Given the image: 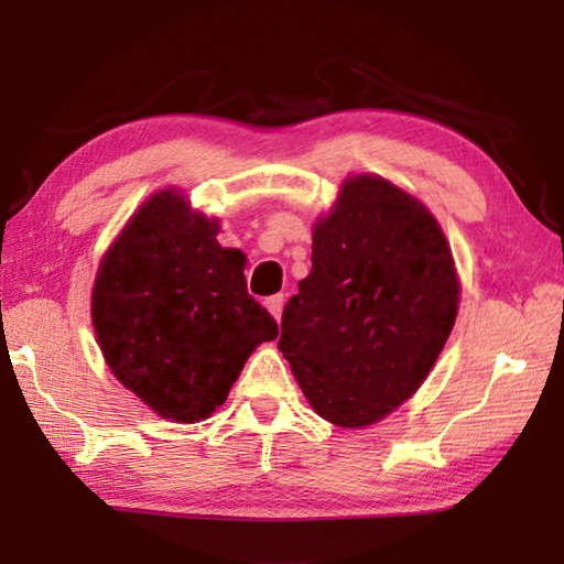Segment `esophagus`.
<instances>
[{"label":"esophagus","mask_w":564,"mask_h":564,"mask_svg":"<svg viewBox=\"0 0 564 564\" xmlns=\"http://www.w3.org/2000/svg\"><path fill=\"white\" fill-rule=\"evenodd\" d=\"M283 303H285V299L283 295L279 293V295H271L269 301H265V308L271 311V316L275 318V321H281V313H283Z\"/></svg>","instance_id":"34e87169"}]
</instances>
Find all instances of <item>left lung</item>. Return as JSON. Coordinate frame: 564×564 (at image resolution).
<instances>
[{
  "label": "left lung",
  "mask_w": 564,
  "mask_h": 564,
  "mask_svg": "<svg viewBox=\"0 0 564 564\" xmlns=\"http://www.w3.org/2000/svg\"><path fill=\"white\" fill-rule=\"evenodd\" d=\"M311 261L283 308L279 350L323 420L373 425L415 393L451 336V246L417 198L360 174L318 218Z\"/></svg>",
  "instance_id": "8db88e82"
}]
</instances>
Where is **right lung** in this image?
<instances>
[{"mask_svg":"<svg viewBox=\"0 0 564 564\" xmlns=\"http://www.w3.org/2000/svg\"><path fill=\"white\" fill-rule=\"evenodd\" d=\"M218 221L159 191L104 253L91 321L111 373L161 417L198 423L224 405L279 323L246 291V256Z\"/></svg>","mask_w":564,"mask_h":564,"instance_id":"add662e5","label":"right lung"}]
</instances>
